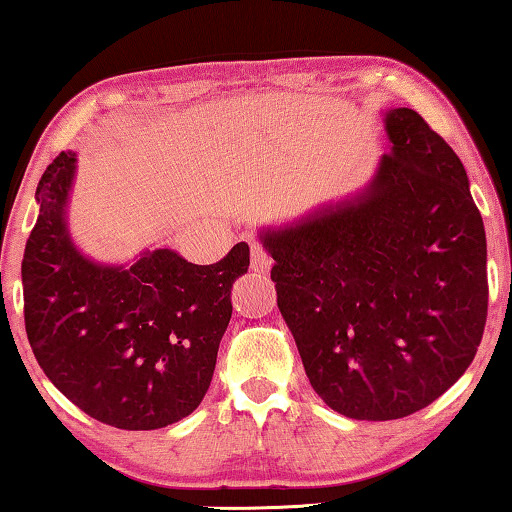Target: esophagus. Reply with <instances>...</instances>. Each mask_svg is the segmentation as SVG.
I'll use <instances>...</instances> for the list:
<instances>
[{
  "instance_id": "1",
  "label": "esophagus",
  "mask_w": 512,
  "mask_h": 512,
  "mask_svg": "<svg viewBox=\"0 0 512 512\" xmlns=\"http://www.w3.org/2000/svg\"><path fill=\"white\" fill-rule=\"evenodd\" d=\"M272 265V258L261 244H251V270L254 272H268Z\"/></svg>"
}]
</instances>
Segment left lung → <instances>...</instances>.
I'll return each mask as SVG.
<instances>
[{"instance_id": "1", "label": "left lung", "mask_w": 512, "mask_h": 512, "mask_svg": "<svg viewBox=\"0 0 512 512\" xmlns=\"http://www.w3.org/2000/svg\"><path fill=\"white\" fill-rule=\"evenodd\" d=\"M366 191L265 230L270 277L312 389L352 419H401L443 396L487 321V240L452 146L417 111L387 114Z\"/></svg>"}]
</instances>
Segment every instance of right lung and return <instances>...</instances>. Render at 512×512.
<instances>
[{"instance_id":"add662e5","label":"right lung","mask_w":512,"mask_h":512,"mask_svg":"<svg viewBox=\"0 0 512 512\" xmlns=\"http://www.w3.org/2000/svg\"><path fill=\"white\" fill-rule=\"evenodd\" d=\"M74 160L62 151L37 188L39 219L23 256L27 340L48 380L86 415L125 431L163 429L207 394L249 244L212 265L172 249L130 268L88 261L65 226Z\"/></svg>"}]
</instances>
